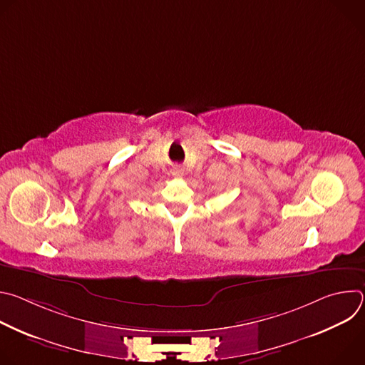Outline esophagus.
Masks as SVG:
<instances>
[{"mask_svg":"<svg viewBox=\"0 0 365 365\" xmlns=\"http://www.w3.org/2000/svg\"><path fill=\"white\" fill-rule=\"evenodd\" d=\"M172 173H173V176H176V178H180V176H183V170H182L180 168H175Z\"/></svg>","mask_w":365,"mask_h":365,"instance_id":"obj_1","label":"esophagus"}]
</instances>
